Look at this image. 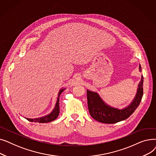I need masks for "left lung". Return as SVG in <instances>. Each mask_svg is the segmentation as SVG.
Instances as JSON below:
<instances>
[{
  "label": "left lung",
  "instance_id": "obj_1",
  "mask_svg": "<svg viewBox=\"0 0 156 156\" xmlns=\"http://www.w3.org/2000/svg\"><path fill=\"white\" fill-rule=\"evenodd\" d=\"M141 71V66H139ZM144 77L138 84L137 93L134 100L129 106L123 109L113 108L105 104L95 92L87 90V104L90 116L97 121L106 124H113L125 120L129 117L140 104L143 96Z\"/></svg>",
  "mask_w": 156,
  "mask_h": 156
}]
</instances>
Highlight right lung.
Masks as SVG:
<instances>
[{
	"label": "right lung",
	"instance_id": "add662e5",
	"mask_svg": "<svg viewBox=\"0 0 156 156\" xmlns=\"http://www.w3.org/2000/svg\"><path fill=\"white\" fill-rule=\"evenodd\" d=\"M64 90V88L60 90L59 95H58V98H57V101L55 104V107L53 111L49 114L48 115L45 116L44 117L42 118H35V119H29V118H26L27 120L31 121V122H41V123H44V122H51L54 120H55L57 117L59 116V97L61 93Z\"/></svg>",
	"mask_w": 156,
	"mask_h": 156
}]
</instances>
